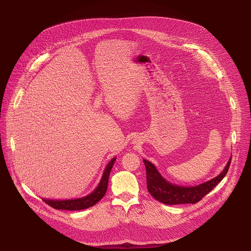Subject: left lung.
<instances>
[{
	"label": "left lung",
	"mask_w": 251,
	"mask_h": 251,
	"mask_svg": "<svg viewBox=\"0 0 251 251\" xmlns=\"http://www.w3.org/2000/svg\"><path fill=\"white\" fill-rule=\"evenodd\" d=\"M146 167L147 188L154 199L165 204L197 203L207 195L226 176L231 159L227 162L225 170L217 177L196 187H180L167 182L159 174L155 166L147 160H143Z\"/></svg>",
	"instance_id": "1"
}]
</instances>
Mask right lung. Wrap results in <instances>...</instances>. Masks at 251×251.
<instances>
[{
	"mask_svg": "<svg viewBox=\"0 0 251 251\" xmlns=\"http://www.w3.org/2000/svg\"><path fill=\"white\" fill-rule=\"evenodd\" d=\"M115 160H116V158H113L109 162V164L107 165L98 187L90 195H88L84 198H81V199L67 200V201H52V200H45L44 199V201L55 209H64V210H80V209H85V208H88V207L94 205L104 197V195L107 191V187H108L109 174L111 172V169L113 167Z\"/></svg>",
	"mask_w": 251,
	"mask_h": 251,
	"instance_id": "1",
	"label": "right lung"
}]
</instances>
